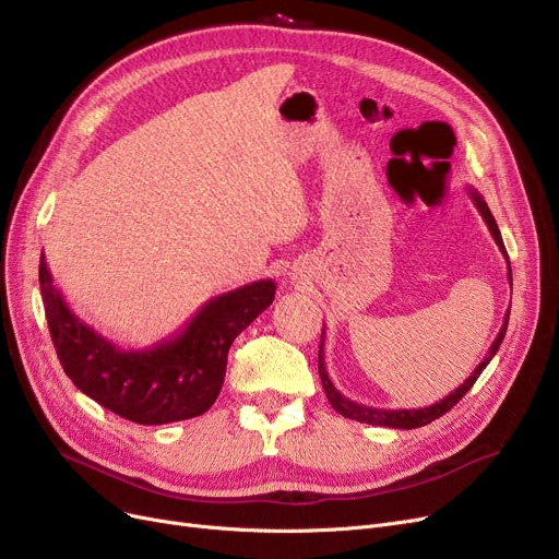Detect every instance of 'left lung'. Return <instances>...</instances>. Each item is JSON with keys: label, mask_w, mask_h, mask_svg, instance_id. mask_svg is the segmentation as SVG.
<instances>
[{"label": "left lung", "mask_w": 559, "mask_h": 559, "mask_svg": "<svg viewBox=\"0 0 559 559\" xmlns=\"http://www.w3.org/2000/svg\"><path fill=\"white\" fill-rule=\"evenodd\" d=\"M468 197H472L474 205L478 209L480 217L485 219L489 233L493 242L498 245V249H501L506 262H508V278H510V287H512V267H510V258H508V251H506V245H503V238H501V230H498V224L489 211V205L485 203V199L480 197V192L476 188L468 186ZM508 321H510V310L506 312L503 317V326H501V333L496 335V340L491 342L487 356L483 358V362L474 369V373L468 376L464 383L460 388H455V392H451L449 396H444L442 401H437L428 407H417V409H380V407H369V405H362V403H356L346 399L335 385L333 380L329 378V371H326V360H324V329H321V344H319V378H321V385H324V392L329 396V403L333 405L335 413H340L342 417L346 419H354V421H360V424H371V426H388V428H401V430H413V428H421L435 419H439L442 415H447L449 409L474 388V383L478 380V376L483 373V369L491 362V358L496 356L498 346H501L506 333H508Z\"/></svg>", "instance_id": "left-lung-1"}]
</instances>
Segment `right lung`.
Returning <instances> with one entry per match:
<instances>
[{"mask_svg": "<svg viewBox=\"0 0 559 559\" xmlns=\"http://www.w3.org/2000/svg\"><path fill=\"white\" fill-rule=\"evenodd\" d=\"M40 295L51 342L85 396L133 424L160 426L203 415L224 385L228 348L276 295L272 278L205 301L188 324L146 348H122L79 319L40 255Z\"/></svg>", "mask_w": 559, "mask_h": 559, "instance_id": "add662e5", "label": "right lung"}]
</instances>
